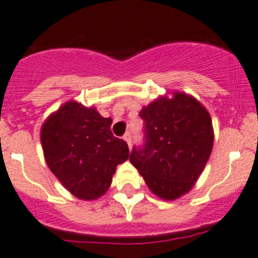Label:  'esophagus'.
Wrapping results in <instances>:
<instances>
[{
  "mask_svg": "<svg viewBox=\"0 0 258 258\" xmlns=\"http://www.w3.org/2000/svg\"><path fill=\"white\" fill-rule=\"evenodd\" d=\"M123 139H124L125 142H127V144H128V146L131 147V134L125 133L124 136H123Z\"/></svg>",
  "mask_w": 258,
  "mask_h": 258,
  "instance_id": "esophagus-1",
  "label": "esophagus"
}]
</instances>
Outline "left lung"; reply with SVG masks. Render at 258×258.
<instances>
[{"mask_svg":"<svg viewBox=\"0 0 258 258\" xmlns=\"http://www.w3.org/2000/svg\"><path fill=\"white\" fill-rule=\"evenodd\" d=\"M144 142L134 146L130 161L153 194L166 201L194 186L214 144L207 110L183 93L159 98L140 111Z\"/></svg>","mask_w":258,"mask_h":258,"instance_id":"obj_1","label":"left lung"}]
</instances>
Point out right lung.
I'll list each match as a JSON object with an SVG mask.
<instances>
[{
  "instance_id": "add662e5",
  "label": "right lung",
  "mask_w": 258,
  "mask_h": 258,
  "mask_svg": "<svg viewBox=\"0 0 258 258\" xmlns=\"http://www.w3.org/2000/svg\"><path fill=\"white\" fill-rule=\"evenodd\" d=\"M111 118L71 101L42 127L43 152L51 172L73 196L92 201L111 185L116 165L128 159V146L111 133Z\"/></svg>"
}]
</instances>
